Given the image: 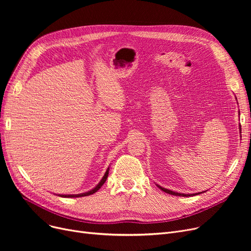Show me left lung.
<instances>
[{
	"label": "left lung",
	"mask_w": 251,
	"mask_h": 251,
	"mask_svg": "<svg viewBox=\"0 0 251 251\" xmlns=\"http://www.w3.org/2000/svg\"><path fill=\"white\" fill-rule=\"evenodd\" d=\"M240 114V113H239ZM239 129L241 130V126L239 125ZM156 186L159 187L161 190H163L164 192H166V193H169V194H172V195H177V196H183V197H188V196H194V195H197V194H201V193H202V192H204V191H202V192H197V193H190V194H186V193H179V192H176V191H172V190H169V189H167V188H164V187H162V186H160V185H157L156 184ZM205 191H207V190H205Z\"/></svg>",
	"instance_id": "8db88e82"
}]
</instances>
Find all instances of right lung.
<instances>
[{
	"label": "right lung",
	"instance_id": "right-lung-1",
	"mask_svg": "<svg viewBox=\"0 0 251 251\" xmlns=\"http://www.w3.org/2000/svg\"><path fill=\"white\" fill-rule=\"evenodd\" d=\"M109 170H110V167L107 169V171H105V173H104V175L102 176V178H101V180L99 182V184L98 185L95 187V188H92L91 190H89V191H86V192H83V193H79V194H58L59 196H61V197H82V196H87V195H91V194H94V193H96L102 185H103V183L105 182V180H107V178H108V175H109Z\"/></svg>",
	"mask_w": 251,
	"mask_h": 251
}]
</instances>
